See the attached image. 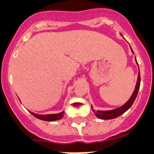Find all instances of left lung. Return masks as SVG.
<instances>
[{
  "label": "left lung",
  "mask_w": 154,
  "mask_h": 154,
  "mask_svg": "<svg viewBox=\"0 0 154 154\" xmlns=\"http://www.w3.org/2000/svg\"><path fill=\"white\" fill-rule=\"evenodd\" d=\"M122 36V34H121ZM131 47V46H130ZM131 52L133 54L134 51L132 50L131 49ZM135 60H136V57H135ZM136 63L137 64V62L136 60ZM138 66V64H137ZM139 68V66H138ZM140 70H139V73H138V76H137V83L136 85H135V88L133 94L131 96V98H129L128 101H127L125 104H124L122 106L119 107V108H116V109H113V110H109V111H100V110H94L93 109V106H91V108H92V111L94 112V115L98 118L99 119H102V120H109V119H114V118H116L118 117H119L120 115H123L124 113L126 112L128 109H129L131 105H133L134 101H135L136 99V97L137 95L138 91H139L140 88Z\"/></svg>",
  "instance_id": "1"
}]
</instances>
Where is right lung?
I'll return each mask as SVG.
<instances>
[{
  "instance_id": "1",
  "label": "right lung",
  "mask_w": 154,
  "mask_h": 154,
  "mask_svg": "<svg viewBox=\"0 0 154 154\" xmlns=\"http://www.w3.org/2000/svg\"><path fill=\"white\" fill-rule=\"evenodd\" d=\"M29 112H30L35 118L46 121H57V120L62 119V118L64 117L65 115L64 111H63L60 113H58V114H49V115H38V114L31 112V111H29Z\"/></svg>"
}]
</instances>
